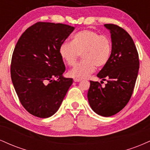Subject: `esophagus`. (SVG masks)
I'll return each instance as SVG.
<instances>
[{"label":"esophagus","instance_id":"34e87169","mask_svg":"<svg viewBox=\"0 0 150 150\" xmlns=\"http://www.w3.org/2000/svg\"><path fill=\"white\" fill-rule=\"evenodd\" d=\"M82 80L81 79H78V78H75L74 79V82H80Z\"/></svg>","mask_w":150,"mask_h":150}]
</instances>
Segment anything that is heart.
Returning a JSON list of instances; mask_svg holds the SVG:
<instances>
[{"instance_id": "obj_1", "label": "heart", "mask_w": 150, "mask_h": 150, "mask_svg": "<svg viewBox=\"0 0 150 150\" xmlns=\"http://www.w3.org/2000/svg\"><path fill=\"white\" fill-rule=\"evenodd\" d=\"M112 44L110 38L96 31L84 30L73 36L72 42H64L59 53L66 64L73 66L82 53V60L69 71L70 76L85 78L97 68L105 66L111 56Z\"/></svg>"}]
</instances>
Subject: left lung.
Listing matches in <instances>:
<instances>
[{"mask_svg":"<svg viewBox=\"0 0 150 150\" xmlns=\"http://www.w3.org/2000/svg\"><path fill=\"white\" fill-rule=\"evenodd\" d=\"M112 42L110 59L97 76L107 83L90 81L87 93L93 111L104 117L121 111L131 98L138 73L139 56L130 34L114 24H105ZM102 82V81H101Z\"/></svg>","mask_w":150,"mask_h":150,"instance_id":"8db88e82","label":"left lung"}]
</instances>
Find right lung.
Masks as SVG:
<instances>
[{
	"label": "right lung",
	"instance_id": "1",
	"mask_svg": "<svg viewBox=\"0 0 150 150\" xmlns=\"http://www.w3.org/2000/svg\"><path fill=\"white\" fill-rule=\"evenodd\" d=\"M74 30L65 24L38 22L17 42L10 65L12 82L20 103L34 116L54 114L73 84V79L63 77L65 67L59 49Z\"/></svg>",
	"mask_w": 150,
	"mask_h": 150
}]
</instances>
